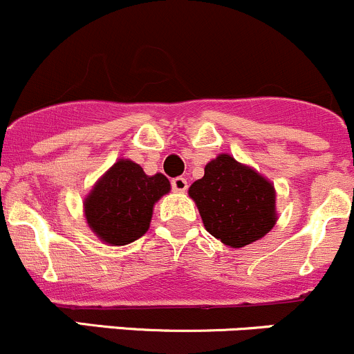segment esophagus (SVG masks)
I'll list each match as a JSON object with an SVG mask.
<instances>
[{
  "instance_id": "34e87169",
  "label": "esophagus",
  "mask_w": 354,
  "mask_h": 354,
  "mask_svg": "<svg viewBox=\"0 0 354 354\" xmlns=\"http://www.w3.org/2000/svg\"><path fill=\"white\" fill-rule=\"evenodd\" d=\"M171 187H173L174 192H185L188 188V181L185 180L183 176H178L171 180Z\"/></svg>"
}]
</instances>
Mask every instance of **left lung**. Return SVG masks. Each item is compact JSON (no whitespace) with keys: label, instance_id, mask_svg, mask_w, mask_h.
<instances>
[{"label":"left lung","instance_id":"obj_1","mask_svg":"<svg viewBox=\"0 0 354 354\" xmlns=\"http://www.w3.org/2000/svg\"><path fill=\"white\" fill-rule=\"evenodd\" d=\"M188 195L197 203L205 230L233 248L263 238L277 221L274 185L230 154L207 162L205 174Z\"/></svg>","mask_w":354,"mask_h":354}]
</instances>
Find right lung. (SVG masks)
I'll list each match as a JSON object with an SVG mask.
<instances>
[{
	"label": "right lung",
	"instance_id": "add662e5",
	"mask_svg": "<svg viewBox=\"0 0 354 354\" xmlns=\"http://www.w3.org/2000/svg\"><path fill=\"white\" fill-rule=\"evenodd\" d=\"M169 190L164 174L147 176L137 162L120 159L85 197V219L104 243L128 245L147 233L156 202Z\"/></svg>",
	"mask_w": 354,
	"mask_h": 354
}]
</instances>
